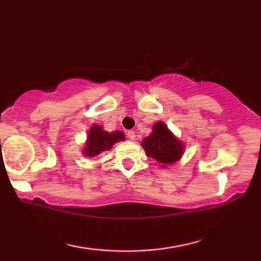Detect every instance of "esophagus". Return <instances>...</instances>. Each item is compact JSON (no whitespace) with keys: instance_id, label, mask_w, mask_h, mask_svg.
I'll use <instances>...</instances> for the list:
<instances>
[{"instance_id":"obj_1","label":"esophagus","mask_w":261,"mask_h":261,"mask_svg":"<svg viewBox=\"0 0 261 261\" xmlns=\"http://www.w3.org/2000/svg\"><path fill=\"white\" fill-rule=\"evenodd\" d=\"M127 137H129V138L131 139V140H135L136 139V134H135V131H132V130H130V131H127Z\"/></svg>"}]
</instances>
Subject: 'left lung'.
<instances>
[{"instance_id": "obj_1", "label": "left lung", "mask_w": 261, "mask_h": 261, "mask_svg": "<svg viewBox=\"0 0 261 261\" xmlns=\"http://www.w3.org/2000/svg\"><path fill=\"white\" fill-rule=\"evenodd\" d=\"M141 146L147 156H152L162 165L176 162L183 154V145L168 130L163 122L153 125L152 134L144 139Z\"/></svg>"}]
</instances>
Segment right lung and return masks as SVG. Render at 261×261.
<instances>
[{"label": "right lung", "mask_w": 261, "mask_h": 261, "mask_svg": "<svg viewBox=\"0 0 261 261\" xmlns=\"http://www.w3.org/2000/svg\"><path fill=\"white\" fill-rule=\"evenodd\" d=\"M124 140V134L121 131H115L109 134L108 131H105L100 125H93L88 132L87 143L85 147L86 156H96L101 152L106 149H110L113 145L117 141Z\"/></svg>", "instance_id": "right-lung-1"}]
</instances>
